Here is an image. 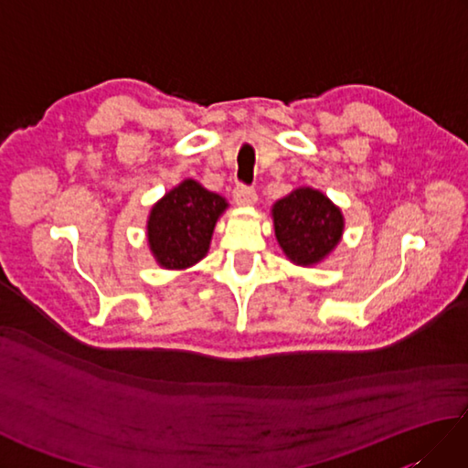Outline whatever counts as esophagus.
Listing matches in <instances>:
<instances>
[{"label":"esophagus","mask_w":468,"mask_h":468,"mask_svg":"<svg viewBox=\"0 0 468 468\" xmlns=\"http://www.w3.org/2000/svg\"><path fill=\"white\" fill-rule=\"evenodd\" d=\"M233 198L235 203L239 207H250L257 201V193L253 191L251 186H245V185H237L233 188Z\"/></svg>","instance_id":"34e87169"}]
</instances>
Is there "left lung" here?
Masks as SVG:
<instances>
[{
    "label": "left lung",
    "instance_id": "1",
    "mask_svg": "<svg viewBox=\"0 0 468 468\" xmlns=\"http://www.w3.org/2000/svg\"><path fill=\"white\" fill-rule=\"evenodd\" d=\"M277 243L295 265H315L330 255L344 233V215L324 193L300 186L271 208Z\"/></svg>",
    "mask_w": 468,
    "mask_h": 468
}]
</instances>
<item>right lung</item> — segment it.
<instances>
[{"label":"right lung","mask_w":468,"mask_h":468,"mask_svg":"<svg viewBox=\"0 0 468 468\" xmlns=\"http://www.w3.org/2000/svg\"><path fill=\"white\" fill-rule=\"evenodd\" d=\"M227 201L207 191L193 178H185L148 215L146 237L156 263L165 270H186L201 261L211 245L217 218Z\"/></svg>","instance_id":"add662e5"}]
</instances>
